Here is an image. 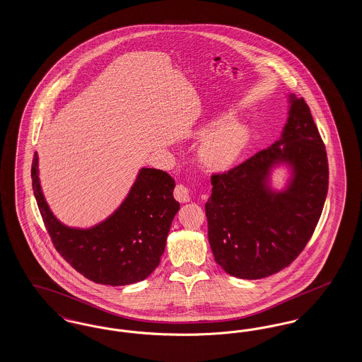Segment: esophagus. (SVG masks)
<instances>
[{
    "instance_id": "esophagus-1",
    "label": "esophagus",
    "mask_w": 362,
    "mask_h": 362,
    "mask_svg": "<svg viewBox=\"0 0 362 362\" xmlns=\"http://www.w3.org/2000/svg\"><path fill=\"white\" fill-rule=\"evenodd\" d=\"M173 195L179 202L186 204L189 201V189L185 185H177L176 189L173 191Z\"/></svg>"
}]
</instances>
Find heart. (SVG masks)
<instances>
[{"label":"heart","mask_w":362,"mask_h":362,"mask_svg":"<svg viewBox=\"0 0 362 362\" xmlns=\"http://www.w3.org/2000/svg\"><path fill=\"white\" fill-rule=\"evenodd\" d=\"M201 136L209 138L201 146L199 160L211 171L229 170L240 157L250 139L248 127L239 121H229V117L218 118L201 129Z\"/></svg>","instance_id":"1"}]
</instances>
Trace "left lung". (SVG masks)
I'll use <instances>...</instances> for the list:
<instances>
[{"instance_id": "left-lung-1", "label": "left lung", "mask_w": 362, "mask_h": 362, "mask_svg": "<svg viewBox=\"0 0 362 362\" xmlns=\"http://www.w3.org/2000/svg\"><path fill=\"white\" fill-rule=\"evenodd\" d=\"M281 136L236 168L211 176L205 210L214 260L229 276L259 279L289 266L322 216L328 189L327 153L310 107L288 95ZM287 171L278 189L272 175Z\"/></svg>"}]
</instances>
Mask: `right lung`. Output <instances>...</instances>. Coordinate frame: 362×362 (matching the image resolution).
I'll list each match as a JSON object with an SVG mask.
<instances>
[{"instance_id":"1","label":"right lung","mask_w":362,"mask_h":362,"mask_svg":"<svg viewBox=\"0 0 362 362\" xmlns=\"http://www.w3.org/2000/svg\"><path fill=\"white\" fill-rule=\"evenodd\" d=\"M39 211L54 247L80 274L103 285L123 286L155 272L180 205L175 180L161 170L141 168L127 195L107 218L89 228L64 224L49 206L39 179V157L31 168Z\"/></svg>"}]
</instances>
